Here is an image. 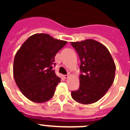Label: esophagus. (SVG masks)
<instances>
[{
	"label": "esophagus",
	"mask_w": 130,
	"mask_h": 130,
	"mask_svg": "<svg viewBox=\"0 0 130 130\" xmlns=\"http://www.w3.org/2000/svg\"><path fill=\"white\" fill-rule=\"evenodd\" d=\"M69 76H70L69 75H63V77H64V79H67V78L69 77Z\"/></svg>",
	"instance_id": "34e87169"
}]
</instances>
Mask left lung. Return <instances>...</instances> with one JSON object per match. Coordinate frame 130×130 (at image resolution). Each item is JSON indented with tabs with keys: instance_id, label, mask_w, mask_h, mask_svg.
<instances>
[{
	"instance_id": "1",
	"label": "left lung",
	"mask_w": 130,
	"mask_h": 130,
	"mask_svg": "<svg viewBox=\"0 0 130 130\" xmlns=\"http://www.w3.org/2000/svg\"><path fill=\"white\" fill-rule=\"evenodd\" d=\"M79 55L81 74L79 88L72 97L82 104H91L100 100L113 83L116 66L105 45L94 40L71 42Z\"/></svg>"
}]
</instances>
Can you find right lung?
Instances as JSON below:
<instances>
[{
    "label": "right lung",
    "mask_w": 130,
    "mask_h": 130,
    "mask_svg": "<svg viewBox=\"0 0 130 130\" xmlns=\"http://www.w3.org/2000/svg\"><path fill=\"white\" fill-rule=\"evenodd\" d=\"M67 43L47 34H35L23 43L16 53L13 73L23 94L35 103L49 100L55 94L60 78L53 66L55 57Z\"/></svg>",
    "instance_id": "obj_1"
}]
</instances>
